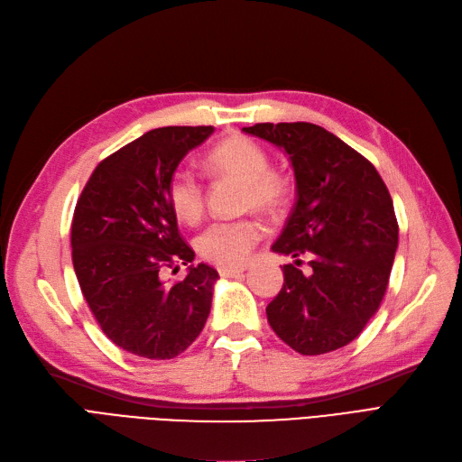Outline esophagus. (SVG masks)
Here are the masks:
<instances>
[{
	"mask_svg": "<svg viewBox=\"0 0 462 462\" xmlns=\"http://www.w3.org/2000/svg\"><path fill=\"white\" fill-rule=\"evenodd\" d=\"M246 269H248V265H236V267H219L217 271L224 276H241Z\"/></svg>",
	"mask_w": 462,
	"mask_h": 462,
	"instance_id": "34e87169",
	"label": "esophagus"
}]
</instances>
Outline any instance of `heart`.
Listing matches in <instances>:
<instances>
[{
	"instance_id": "obj_1",
	"label": "heart",
	"mask_w": 462,
	"mask_h": 462,
	"mask_svg": "<svg viewBox=\"0 0 462 462\" xmlns=\"http://www.w3.org/2000/svg\"><path fill=\"white\" fill-rule=\"evenodd\" d=\"M212 169L243 181V208H254L274 216L284 210L291 193L286 174L271 169V155L265 147L248 136H233L221 142L210 153ZM167 197L172 212L186 224H195L205 212V189L197 174L180 167L171 174ZM263 236V227L254 217L214 221L197 236V250L205 260L217 265L243 263L252 248Z\"/></svg>"
}]
</instances>
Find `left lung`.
Segmentation results:
<instances>
[{
  "label": "left lung",
  "mask_w": 462,
  "mask_h": 462,
  "mask_svg": "<svg viewBox=\"0 0 462 462\" xmlns=\"http://www.w3.org/2000/svg\"><path fill=\"white\" fill-rule=\"evenodd\" d=\"M246 134L290 157L298 199L273 252L291 255L267 305L273 331L295 353L326 355L355 341L375 315L394 263L398 221L374 164L312 123H257ZM300 254L311 257L303 273Z\"/></svg>",
  "instance_id": "obj_1"
}]
</instances>
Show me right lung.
Returning <instances> with one entry per match:
<instances>
[{
    "mask_svg": "<svg viewBox=\"0 0 462 462\" xmlns=\"http://www.w3.org/2000/svg\"><path fill=\"white\" fill-rule=\"evenodd\" d=\"M212 133L214 126L145 133L98 164L73 212L71 260L85 301L104 334L131 355L171 360L210 315L216 269L189 265L171 286L162 271L195 260L167 186L180 161Z\"/></svg>",
    "mask_w": 462,
    "mask_h": 462,
    "instance_id": "1",
    "label": "right lung"
}]
</instances>
